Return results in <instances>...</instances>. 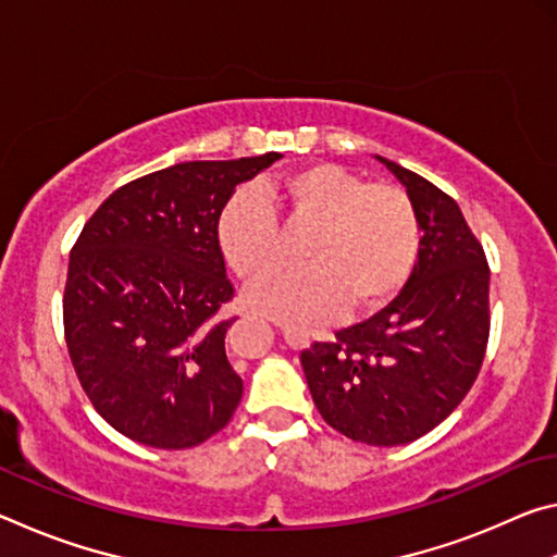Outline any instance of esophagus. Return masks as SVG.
Here are the masks:
<instances>
[{
	"instance_id": "1",
	"label": "esophagus",
	"mask_w": 557,
	"mask_h": 557,
	"mask_svg": "<svg viewBox=\"0 0 557 557\" xmlns=\"http://www.w3.org/2000/svg\"><path fill=\"white\" fill-rule=\"evenodd\" d=\"M282 336H285V338H287V344H299V342H297V338H295V336H292L289 332H282Z\"/></svg>"
}]
</instances>
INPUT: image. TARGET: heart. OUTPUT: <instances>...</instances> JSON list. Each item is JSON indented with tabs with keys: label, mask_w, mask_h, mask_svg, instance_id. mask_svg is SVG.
<instances>
[{
	"label": "heart",
	"mask_w": 557,
	"mask_h": 557,
	"mask_svg": "<svg viewBox=\"0 0 557 557\" xmlns=\"http://www.w3.org/2000/svg\"><path fill=\"white\" fill-rule=\"evenodd\" d=\"M314 228L299 262L248 289V305L280 324L312 332L344 312L366 314L388 305L420 258V215L408 191L371 184L342 164L317 162L275 184L245 188L219 215V245L235 275L252 282L282 260L285 233Z\"/></svg>",
	"instance_id": "1"
}]
</instances>
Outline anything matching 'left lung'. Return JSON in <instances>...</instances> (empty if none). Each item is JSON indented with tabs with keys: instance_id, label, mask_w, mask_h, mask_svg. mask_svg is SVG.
I'll return each mask as SVG.
<instances>
[{
	"instance_id": "1",
	"label": "left lung",
	"mask_w": 557,
	"mask_h": 557,
	"mask_svg": "<svg viewBox=\"0 0 557 557\" xmlns=\"http://www.w3.org/2000/svg\"><path fill=\"white\" fill-rule=\"evenodd\" d=\"M420 215V258L379 314L299 356L317 410L373 447L428 435L465 400L488 342V265L457 201L391 159Z\"/></svg>"
}]
</instances>
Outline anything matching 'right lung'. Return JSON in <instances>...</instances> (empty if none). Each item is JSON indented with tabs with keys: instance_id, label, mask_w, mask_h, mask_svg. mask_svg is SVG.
I'll return each mask as SVG.
<instances>
[{
	"instance_id": "obj_1",
	"label": "right lung",
	"mask_w": 557,
	"mask_h": 557,
	"mask_svg": "<svg viewBox=\"0 0 557 557\" xmlns=\"http://www.w3.org/2000/svg\"><path fill=\"white\" fill-rule=\"evenodd\" d=\"M282 154L184 162L110 194L75 240L63 329L75 375L108 425L186 449L228 425L243 381L225 356L219 215Z\"/></svg>"
}]
</instances>
